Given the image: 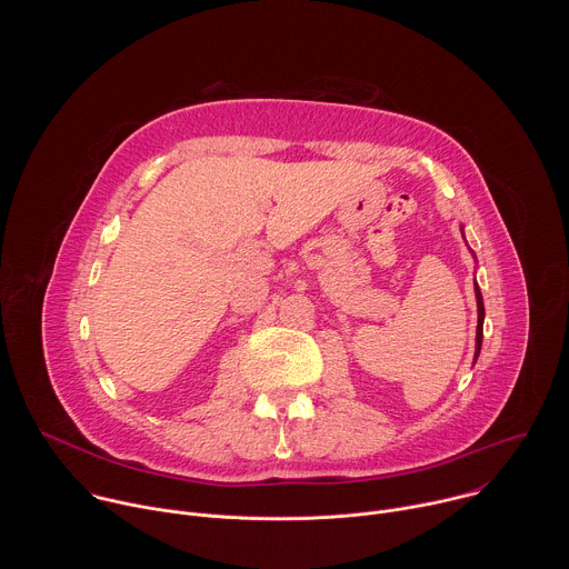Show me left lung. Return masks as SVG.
<instances>
[{"mask_svg":"<svg viewBox=\"0 0 569 569\" xmlns=\"http://www.w3.org/2000/svg\"><path fill=\"white\" fill-rule=\"evenodd\" d=\"M475 297H477V351H475V358H477L481 349V338H483V301L477 283H475Z\"/></svg>","mask_w":569,"mask_h":569,"instance_id":"obj_1","label":"left lung"}]
</instances>
